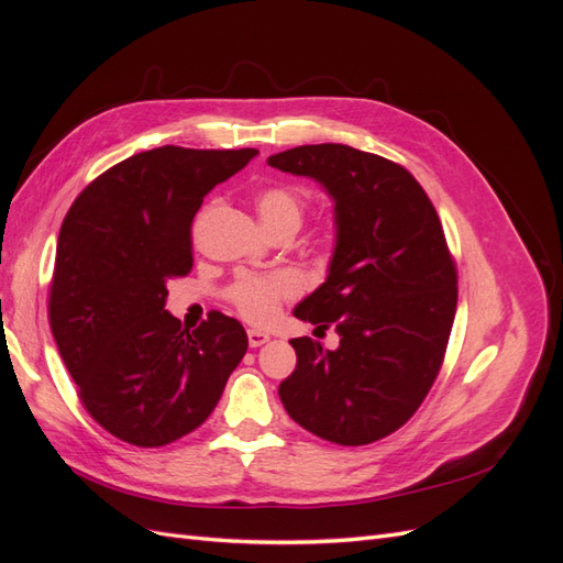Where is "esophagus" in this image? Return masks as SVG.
Segmentation results:
<instances>
[{
    "instance_id": "1",
    "label": "esophagus",
    "mask_w": 563,
    "mask_h": 563,
    "mask_svg": "<svg viewBox=\"0 0 563 563\" xmlns=\"http://www.w3.org/2000/svg\"><path fill=\"white\" fill-rule=\"evenodd\" d=\"M267 340H269V333L258 331V329H249V345L251 347H261L267 343Z\"/></svg>"
}]
</instances>
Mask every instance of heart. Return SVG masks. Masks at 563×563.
I'll list each match as a JSON object with an SVG mask.
<instances>
[{
  "label": "heart",
  "mask_w": 563,
  "mask_h": 563,
  "mask_svg": "<svg viewBox=\"0 0 563 563\" xmlns=\"http://www.w3.org/2000/svg\"><path fill=\"white\" fill-rule=\"evenodd\" d=\"M258 213L269 230L284 225L298 228L308 197L296 185H267L255 197ZM302 291V277L291 267H282L267 275H242L236 279L228 298L244 319L253 323H267L277 317L279 305Z\"/></svg>",
  "instance_id": "heart-1"
}]
</instances>
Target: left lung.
Instances as JSON below:
<instances>
[{"label": "left lung", "instance_id": "left-lung-1", "mask_svg": "<svg viewBox=\"0 0 563 563\" xmlns=\"http://www.w3.org/2000/svg\"><path fill=\"white\" fill-rule=\"evenodd\" d=\"M333 199L329 275L294 314L333 327L335 350L294 338L279 399L300 428L340 446L378 441L411 418L444 362L457 305L455 263L430 197L404 166L340 143L267 159Z\"/></svg>", "mask_w": 563, "mask_h": 563}]
</instances>
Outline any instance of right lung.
<instances>
[{
	"label": "right lung",
	"instance_id": "obj_1",
	"mask_svg": "<svg viewBox=\"0 0 563 563\" xmlns=\"http://www.w3.org/2000/svg\"><path fill=\"white\" fill-rule=\"evenodd\" d=\"M258 150L164 145L114 164L67 211L48 321L91 418L141 449L166 446L211 416L249 338L209 312L195 331L164 310L166 282L192 269V218Z\"/></svg>",
	"mask_w": 563,
	"mask_h": 563
}]
</instances>
